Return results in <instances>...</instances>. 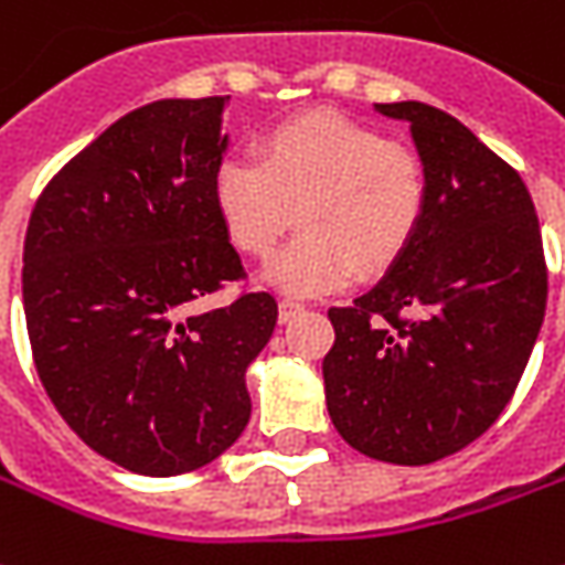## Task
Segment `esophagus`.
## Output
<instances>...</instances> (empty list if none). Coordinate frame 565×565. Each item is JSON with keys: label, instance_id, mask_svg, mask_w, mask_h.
<instances>
[{"label": "esophagus", "instance_id": "obj_1", "mask_svg": "<svg viewBox=\"0 0 565 565\" xmlns=\"http://www.w3.org/2000/svg\"><path fill=\"white\" fill-rule=\"evenodd\" d=\"M302 312H306V302H299V299H281V306H278L281 321H294V318Z\"/></svg>", "mask_w": 565, "mask_h": 565}]
</instances>
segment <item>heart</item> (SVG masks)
Returning a JSON list of instances; mask_svg holds the SVG:
<instances>
[{
    "instance_id": "b5f03b06",
    "label": "heart",
    "mask_w": 565,
    "mask_h": 565,
    "mask_svg": "<svg viewBox=\"0 0 565 565\" xmlns=\"http://www.w3.org/2000/svg\"><path fill=\"white\" fill-rule=\"evenodd\" d=\"M213 203L234 247L266 259V278L297 297L328 294L383 275L408 253L429 210L424 157L374 126L333 110H309L268 129L259 160L225 153L213 172Z\"/></svg>"
}]
</instances>
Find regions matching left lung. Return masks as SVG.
Wrapping results in <instances>:
<instances>
[{
    "label": "left lung",
    "instance_id": "1",
    "mask_svg": "<svg viewBox=\"0 0 565 565\" xmlns=\"http://www.w3.org/2000/svg\"><path fill=\"white\" fill-rule=\"evenodd\" d=\"M412 122L429 210L408 253L352 306H333L324 393L355 451L420 467L479 439L508 408L539 340L547 266L520 172L451 114L374 105Z\"/></svg>",
    "mask_w": 565,
    "mask_h": 565
}]
</instances>
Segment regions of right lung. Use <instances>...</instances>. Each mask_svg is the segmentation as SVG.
<instances>
[{
	"label": "right lung",
	"mask_w": 565,
	"mask_h": 565,
	"mask_svg": "<svg viewBox=\"0 0 565 565\" xmlns=\"http://www.w3.org/2000/svg\"><path fill=\"white\" fill-rule=\"evenodd\" d=\"M228 95L163 98L107 126L45 185L24 241V315L67 427L132 473L216 460L250 420L247 364L278 302L247 271L213 203Z\"/></svg>",
	"instance_id": "obj_1"
}]
</instances>
